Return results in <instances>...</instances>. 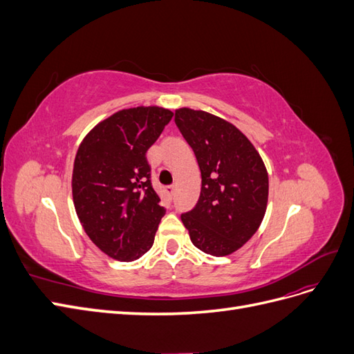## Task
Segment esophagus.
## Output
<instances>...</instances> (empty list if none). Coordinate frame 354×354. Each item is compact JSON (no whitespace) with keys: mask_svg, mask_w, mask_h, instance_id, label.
<instances>
[{"mask_svg":"<svg viewBox=\"0 0 354 354\" xmlns=\"http://www.w3.org/2000/svg\"><path fill=\"white\" fill-rule=\"evenodd\" d=\"M174 192H176V187H174V186H168V187H165V194H167L169 198H173V196H174Z\"/></svg>","mask_w":354,"mask_h":354,"instance_id":"1","label":"esophagus"}]
</instances>
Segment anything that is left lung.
Listing matches in <instances>:
<instances>
[{"label":"left lung","instance_id":"8db88e82","mask_svg":"<svg viewBox=\"0 0 354 354\" xmlns=\"http://www.w3.org/2000/svg\"><path fill=\"white\" fill-rule=\"evenodd\" d=\"M176 125L196 155L202 187L196 207L181 214L192 243L214 257L230 255L259 230L269 199V176L259 151L239 128L190 108Z\"/></svg>","mask_w":354,"mask_h":354}]
</instances>
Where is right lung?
Returning a JSON list of instances; mask_svg holds the SVG:
<instances>
[{
	"label": "right lung",
	"mask_w": 354,
	"mask_h": 354,
	"mask_svg": "<svg viewBox=\"0 0 354 354\" xmlns=\"http://www.w3.org/2000/svg\"><path fill=\"white\" fill-rule=\"evenodd\" d=\"M173 112L137 106L115 112L82 138L73 160L72 198L87 236L118 261L152 248L165 209L151 185L146 152Z\"/></svg>",
	"instance_id": "add662e5"
}]
</instances>
